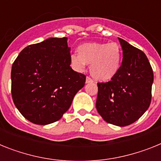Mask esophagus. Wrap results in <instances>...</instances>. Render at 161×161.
<instances>
[{"instance_id": "1", "label": "esophagus", "mask_w": 161, "mask_h": 161, "mask_svg": "<svg viewBox=\"0 0 161 161\" xmlns=\"http://www.w3.org/2000/svg\"><path fill=\"white\" fill-rule=\"evenodd\" d=\"M90 82H93V80H92L91 78H89V77H86V83H90Z\"/></svg>"}]
</instances>
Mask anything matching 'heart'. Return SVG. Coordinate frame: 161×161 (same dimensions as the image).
Masks as SVG:
<instances>
[{
	"label": "heart",
	"mask_w": 161,
	"mask_h": 161,
	"mask_svg": "<svg viewBox=\"0 0 161 161\" xmlns=\"http://www.w3.org/2000/svg\"><path fill=\"white\" fill-rule=\"evenodd\" d=\"M79 54L69 57L71 66L82 72L90 65V73L98 81L111 80L119 72L122 61V49L117 43H86L78 47Z\"/></svg>",
	"instance_id": "b5f03b06"
}]
</instances>
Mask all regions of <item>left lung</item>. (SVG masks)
Returning <instances> with one entry per match:
<instances>
[{
	"label": "left lung",
	"instance_id": "left-lung-1",
	"mask_svg": "<svg viewBox=\"0 0 161 161\" xmlns=\"http://www.w3.org/2000/svg\"><path fill=\"white\" fill-rule=\"evenodd\" d=\"M122 63L117 75L108 82H98L96 109L108 123L129 125L147 110L152 100L153 71L145 53L118 38Z\"/></svg>",
	"mask_w": 161,
	"mask_h": 161
}]
</instances>
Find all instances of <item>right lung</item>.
Masks as SVG:
<instances>
[{"instance_id":"1","label":"right lung","mask_w":161,"mask_h":161,"mask_svg":"<svg viewBox=\"0 0 161 161\" xmlns=\"http://www.w3.org/2000/svg\"><path fill=\"white\" fill-rule=\"evenodd\" d=\"M67 38H49L26 47L12 65L11 93L23 117L37 125L61 119L86 76L70 67Z\"/></svg>"}]
</instances>
